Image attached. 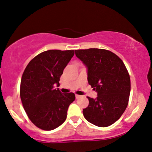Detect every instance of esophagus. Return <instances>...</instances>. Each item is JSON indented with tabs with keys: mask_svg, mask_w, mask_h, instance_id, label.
<instances>
[{
	"mask_svg": "<svg viewBox=\"0 0 152 152\" xmlns=\"http://www.w3.org/2000/svg\"><path fill=\"white\" fill-rule=\"evenodd\" d=\"M75 97H76L77 99V98H80L82 97V96H80V95H77V94H76V95H75Z\"/></svg>",
	"mask_w": 152,
	"mask_h": 152,
	"instance_id": "esophagus-1",
	"label": "esophagus"
}]
</instances>
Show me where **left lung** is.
<instances>
[{
    "mask_svg": "<svg viewBox=\"0 0 152 152\" xmlns=\"http://www.w3.org/2000/svg\"><path fill=\"white\" fill-rule=\"evenodd\" d=\"M75 55L87 68L88 84L97 98L87 97L83 115L88 122L99 127L112 125L121 117L129 100L131 80L119 56L108 50L91 48L75 50Z\"/></svg>",
    "mask_w": 152,
    "mask_h": 152,
    "instance_id": "1",
    "label": "left lung"
}]
</instances>
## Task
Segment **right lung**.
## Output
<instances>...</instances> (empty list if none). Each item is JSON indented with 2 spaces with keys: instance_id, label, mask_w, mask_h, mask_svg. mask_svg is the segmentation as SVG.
Returning a JSON list of instances; mask_svg holds the SVG:
<instances>
[{
  "instance_id": "add662e5",
  "label": "right lung",
  "mask_w": 152,
  "mask_h": 152,
  "mask_svg": "<svg viewBox=\"0 0 152 152\" xmlns=\"http://www.w3.org/2000/svg\"><path fill=\"white\" fill-rule=\"evenodd\" d=\"M74 54V50L45 51L25 68L20 85L21 100L28 118L39 129L54 130L66 119L75 95L62 94L54 85H59L64 68Z\"/></svg>"
}]
</instances>
